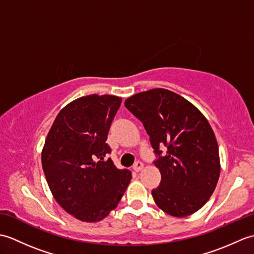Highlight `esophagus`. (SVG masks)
<instances>
[{
    "label": "esophagus",
    "instance_id": "esophagus-1",
    "mask_svg": "<svg viewBox=\"0 0 254 254\" xmlns=\"http://www.w3.org/2000/svg\"><path fill=\"white\" fill-rule=\"evenodd\" d=\"M143 167H144L143 163H141V161H136V163L133 166V170L135 172H139L143 169Z\"/></svg>",
    "mask_w": 254,
    "mask_h": 254
}]
</instances>
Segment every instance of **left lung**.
<instances>
[{
  "instance_id": "1",
  "label": "left lung",
  "mask_w": 254,
  "mask_h": 254,
  "mask_svg": "<svg viewBox=\"0 0 254 254\" xmlns=\"http://www.w3.org/2000/svg\"><path fill=\"white\" fill-rule=\"evenodd\" d=\"M150 137L161 175L152 191L156 205L170 216L186 217L206 203L216 188L220 160L218 144L207 119L174 91L154 88L124 101ZM160 146L167 147L161 158Z\"/></svg>"
}]
</instances>
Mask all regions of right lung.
<instances>
[{
  "label": "right lung",
  "mask_w": 254,
  "mask_h": 254,
  "mask_svg": "<svg viewBox=\"0 0 254 254\" xmlns=\"http://www.w3.org/2000/svg\"><path fill=\"white\" fill-rule=\"evenodd\" d=\"M121 101L94 94L69 102L58 113L42 148V169L53 197L82 222L108 216L132 179L130 170L105 158L111 152L106 141Z\"/></svg>",
  "instance_id": "obj_1"
}]
</instances>
